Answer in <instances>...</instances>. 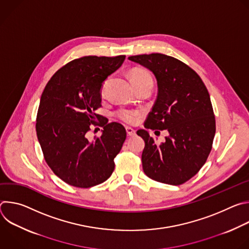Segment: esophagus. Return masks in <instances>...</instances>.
<instances>
[{
  "label": "esophagus",
  "mask_w": 249,
  "mask_h": 249,
  "mask_svg": "<svg viewBox=\"0 0 249 249\" xmlns=\"http://www.w3.org/2000/svg\"><path fill=\"white\" fill-rule=\"evenodd\" d=\"M126 132H127V135L129 137H132V136H135L136 135V130H134L133 128L131 127H126Z\"/></svg>",
  "instance_id": "esophagus-1"
}]
</instances>
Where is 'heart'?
<instances>
[{
	"label": "heart",
	"mask_w": 249,
	"mask_h": 249,
	"mask_svg": "<svg viewBox=\"0 0 249 249\" xmlns=\"http://www.w3.org/2000/svg\"><path fill=\"white\" fill-rule=\"evenodd\" d=\"M130 78H131V81L134 85V87H139L141 85H144V84H147V83H151L153 84V79H152V76L150 75L149 72H147L146 70L144 69H141V68H135L133 70H131L130 72ZM108 80L109 79H106L102 86H101V93H104L105 91V89H106V86H107V83H108ZM116 115L117 117L122 120L123 122L125 123H128V124H133L137 121V119L139 118L140 116V111L138 110H132V109H125V108H121L119 109L117 112H116Z\"/></svg>",
	"instance_id": "heart-1"
}]
</instances>
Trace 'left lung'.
<instances>
[{"label": "left lung", "mask_w": 249, "mask_h": 249, "mask_svg": "<svg viewBox=\"0 0 249 249\" xmlns=\"http://www.w3.org/2000/svg\"><path fill=\"white\" fill-rule=\"evenodd\" d=\"M128 59L152 71L158 82L157 100L145 128L168 132L165 142L158 145L147 130L137 131L145 141L144 172L161 183L183 184L205 164L215 137L208 89L195 71L178 59L160 53Z\"/></svg>", "instance_id": "1"}]
</instances>
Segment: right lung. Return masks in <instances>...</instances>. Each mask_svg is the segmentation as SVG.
<instances>
[{
  "label": "right lung",
  "mask_w": 249,
  "mask_h": 249,
  "mask_svg": "<svg viewBox=\"0 0 249 249\" xmlns=\"http://www.w3.org/2000/svg\"><path fill=\"white\" fill-rule=\"evenodd\" d=\"M125 55L85 56L63 66L47 83L36 117V134L44 159L66 183L89 188L108 179L114 158L126 139L125 128L99 119L102 83L121 67ZM91 124L104 127L100 137L90 141Z\"/></svg>",
  "instance_id": "obj_1"
}]
</instances>
